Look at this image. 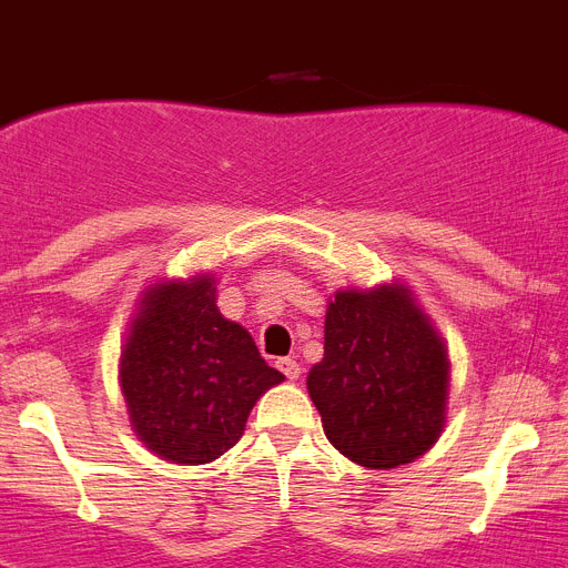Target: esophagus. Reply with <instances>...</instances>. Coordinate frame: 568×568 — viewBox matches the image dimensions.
<instances>
[{"instance_id":"esophagus-1","label":"esophagus","mask_w":568,"mask_h":568,"mask_svg":"<svg viewBox=\"0 0 568 568\" xmlns=\"http://www.w3.org/2000/svg\"><path fill=\"white\" fill-rule=\"evenodd\" d=\"M281 369V373L287 375L290 381H295L301 375V364L298 361H293V358H278V364H275Z\"/></svg>"}]
</instances>
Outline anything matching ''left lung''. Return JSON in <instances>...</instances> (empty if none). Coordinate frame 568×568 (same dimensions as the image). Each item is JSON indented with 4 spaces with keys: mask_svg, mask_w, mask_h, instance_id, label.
<instances>
[{
    "mask_svg": "<svg viewBox=\"0 0 568 568\" xmlns=\"http://www.w3.org/2000/svg\"><path fill=\"white\" fill-rule=\"evenodd\" d=\"M446 386V346L409 290L335 293L307 389L341 455L369 469L424 455L444 429Z\"/></svg>",
    "mask_w": 568,
    "mask_h": 568,
    "instance_id": "1",
    "label": "left lung"
}]
</instances>
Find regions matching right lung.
<instances>
[{
    "instance_id": "add662e5",
    "label": "right lung",
    "mask_w": 568,
    "mask_h": 568,
    "mask_svg": "<svg viewBox=\"0 0 568 568\" xmlns=\"http://www.w3.org/2000/svg\"><path fill=\"white\" fill-rule=\"evenodd\" d=\"M135 435L173 464H207L239 444L250 409L284 375L215 307L213 278L150 287L122 349Z\"/></svg>"
}]
</instances>
